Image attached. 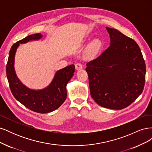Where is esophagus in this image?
Wrapping results in <instances>:
<instances>
[{"instance_id":"obj_1","label":"esophagus","mask_w":152,"mask_h":152,"mask_svg":"<svg viewBox=\"0 0 152 152\" xmlns=\"http://www.w3.org/2000/svg\"><path fill=\"white\" fill-rule=\"evenodd\" d=\"M82 68H83V65H82L80 63H77L75 65V69L77 70H81Z\"/></svg>"}]
</instances>
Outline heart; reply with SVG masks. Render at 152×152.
Listing matches in <instances>:
<instances>
[{"label": "heart", "instance_id": "heart-1", "mask_svg": "<svg viewBox=\"0 0 152 152\" xmlns=\"http://www.w3.org/2000/svg\"><path fill=\"white\" fill-rule=\"evenodd\" d=\"M99 45H100V43L98 40H95L93 41V42H92L89 45L88 48H87V53L88 54L93 53L96 49H98L99 47Z\"/></svg>", "mask_w": 152, "mask_h": 152}]
</instances>
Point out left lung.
Segmentation results:
<instances>
[{
	"label": "left lung",
	"instance_id": "obj_1",
	"mask_svg": "<svg viewBox=\"0 0 152 152\" xmlns=\"http://www.w3.org/2000/svg\"><path fill=\"white\" fill-rule=\"evenodd\" d=\"M110 46L86 64L91 97L101 107L121 110L142 93L146 66L139 45L118 30L106 27Z\"/></svg>",
	"mask_w": 152,
	"mask_h": 152
}]
</instances>
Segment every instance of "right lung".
<instances>
[{
    "instance_id": "right-lung-1",
    "label": "right lung",
    "mask_w": 152,
    "mask_h": 152,
    "mask_svg": "<svg viewBox=\"0 0 152 152\" xmlns=\"http://www.w3.org/2000/svg\"><path fill=\"white\" fill-rule=\"evenodd\" d=\"M42 37L41 34L30 35L12 45L9 54L6 75L11 93L16 99L32 111L45 113L56 110L65 101L66 85L75 72V65H69L57 71L52 82L44 89L34 90L23 84L17 77L14 66L17 48L20 44L39 40Z\"/></svg>"
}]
</instances>
